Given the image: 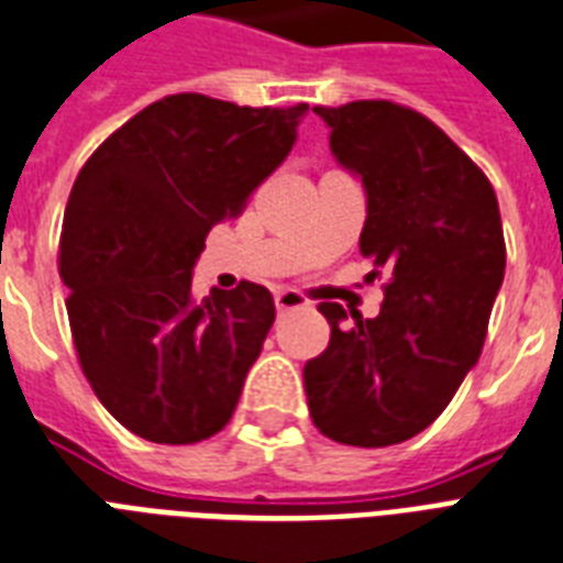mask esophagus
Returning <instances> with one entry per match:
<instances>
[{"mask_svg":"<svg viewBox=\"0 0 563 563\" xmlns=\"http://www.w3.org/2000/svg\"><path fill=\"white\" fill-rule=\"evenodd\" d=\"M310 305H313V301L305 299L299 290H287V287L285 290H276L278 313H285V310H305V308H310Z\"/></svg>","mask_w":563,"mask_h":563,"instance_id":"esophagus-1","label":"esophagus"}]
</instances>
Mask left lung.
I'll list each match as a JSON object with an SVG mask.
<instances>
[{
	"label": "left lung",
	"instance_id": "left-lung-1",
	"mask_svg": "<svg viewBox=\"0 0 563 563\" xmlns=\"http://www.w3.org/2000/svg\"><path fill=\"white\" fill-rule=\"evenodd\" d=\"M313 111L365 184L360 253L388 282L374 319L319 305L331 342L305 365V391L324 438L379 449L438 420L481 356L506 267L500 209L481 166L420 111L391 100Z\"/></svg>",
	"mask_w": 563,
	"mask_h": 563
}]
</instances>
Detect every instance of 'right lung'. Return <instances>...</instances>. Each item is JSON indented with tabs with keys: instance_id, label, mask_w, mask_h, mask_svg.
<instances>
[{
	"instance_id": "add662e5",
	"label": "right lung",
	"mask_w": 563,
	"mask_h": 563,
	"mask_svg": "<svg viewBox=\"0 0 563 563\" xmlns=\"http://www.w3.org/2000/svg\"><path fill=\"white\" fill-rule=\"evenodd\" d=\"M305 109L169 95L111 132L74 180L59 235L74 347L137 438L201 443L239 406L276 305L253 282L198 299L192 267L207 232L285 161Z\"/></svg>"
}]
</instances>
